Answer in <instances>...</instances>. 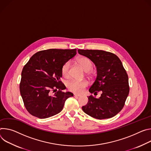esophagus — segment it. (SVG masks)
Instances as JSON below:
<instances>
[{
	"mask_svg": "<svg viewBox=\"0 0 151 151\" xmlns=\"http://www.w3.org/2000/svg\"><path fill=\"white\" fill-rule=\"evenodd\" d=\"M81 95H78V94H76V93H74V96H76V97H79Z\"/></svg>",
	"mask_w": 151,
	"mask_h": 151,
	"instance_id": "1",
	"label": "esophagus"
}]
</instances>
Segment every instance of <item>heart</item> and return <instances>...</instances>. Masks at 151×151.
Listing matches in <instances>:
<instances>
[{
    "instance_id": "1",
    "label": "heart",
    "mask_w": 151,
    "mask_h": 151,
    "mask_svg": "<svg viewBox=\"0 0 151 151\" xmlns=\"http://www.w3.org/2000/svg\"><path fill=\"white\" fill-rule=\"evenodd\" d=\"M78 62L82 67V68L86 72L89 71L93 66V63L92 60L86 57H81L78 59ZM71 65V62L68 61L65 62L61 69V73L62 76L64 77H68L70 76V68ZM88 83L86 81L83 80H71L70 81L67 86H68V89L71 92L77 93H81L84 89L88 86Z\"/></svg>"
}]
</instances>
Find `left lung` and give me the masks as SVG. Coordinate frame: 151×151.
Wrapping results in <instances>:
<instances>
[{"label":"left lung","instance_id":"left-lung-1","mask_svg":"<svg viewBox=\"0 0 151 151\" xmlns=\"http://www.w3.org/2000/svg\"><path fill=\"white\" fill-rule=\"evenodd\" d=\"M80 55L90 59L96 66V78L89 91L99 98L88 96L82 107L85 113L98 119L112 118L124 107L129 93L128 77L119 58L110 52L98 50H78Z\"/></svg>","mask_w":151,"mask_h":151}]
</instances>
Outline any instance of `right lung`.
I'll return each instance as SVG.
<instances>
[{
  "label": "right lung",
  "instance_id": "right-lung-1",
  "mask_svg": "<svg viewBox=\"0 0 151 151\" xmlns=\"http://www.w3.org/2000/svg\"><path fill=\"white\" fill-rule=\"evenodd\" d=\"M76 55V49H48L33 55L23 67L20 91L28 112L40 119L60 113L66 100L73 96L64 92L60 81L63 65ZM55 92L51 94V91Z\"/></svg>",
  "mask_w": 151,
  "mask_h": 151
}]
</instances>
